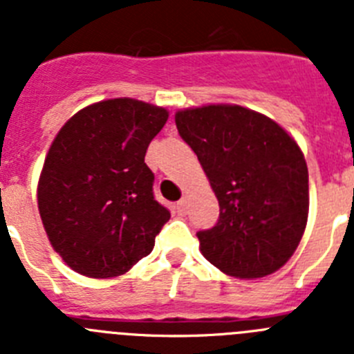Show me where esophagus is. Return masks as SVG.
<instances>
[{
    "mask_svg": "<svg viewBox=\"0 0 354 354\" xmlns=\"http://www.w3.org/2000/svg\"><path fill=\"white\" fill-rule=\"evenodd\" d=\"M175 207H177V212H179V214H186V211H187V198H186V196H184V198H180L179 202H177V205H175Z\"/></svg>",
    "mask_w": 354,
    "mask_h": 354,
    "instance_id": "obj_1",
    "label": "esophagus"
}]
</instances>
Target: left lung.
Wrapping results in <instances>:
<instances>
[{"label":"left lung","instance_id":"8db88e82","mask_svg":"<svg viewBox=\"0 0 354 354\" xmlns=\"http://www.w3.org/2000/svg\"><path fill=\"white\" fill-rule=\"evenodd\" d=\"M175 124L220 204L218 223L196 232L202 255L236 278L280 270L308 218V168L298 143L274 120L236 104L183 109Z\"/></svg>","mask_w":354,"mask_h":354}]
</instances>
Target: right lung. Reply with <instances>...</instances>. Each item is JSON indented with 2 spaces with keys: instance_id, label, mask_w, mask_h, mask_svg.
<instances>
[{
  "instance_id": "add662e5",
  "label": "right lung",
  "mask_w": 354,
  "mask_h": 354,
  "mask_svg": "<svg viewBox=\"0 0 354 354\" xmlns=\"http://www.w3.org/2000/svg\"><path fill=\"white\" fill-rule=\"evenodd\" d=\"M168 111L108 99L67 120L44 161L37 200L51 246L90 278L124 274L154 248L170 211L154 198L147 147Z\"/></svg>"
}]
</instances>
